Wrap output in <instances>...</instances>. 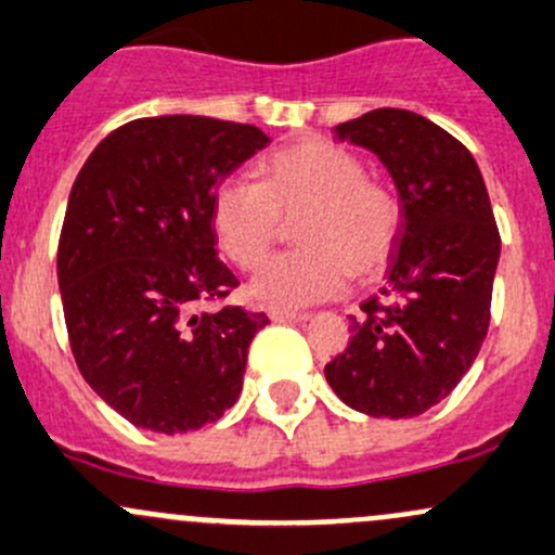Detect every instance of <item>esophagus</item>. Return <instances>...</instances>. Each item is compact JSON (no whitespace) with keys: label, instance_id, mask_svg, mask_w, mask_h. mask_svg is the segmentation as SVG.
I'll list each match as a JSON object with an SVG mask.
<instances>
[{"label":"esophagus","instance_id":"1","mask_svg":"<svg viewBox=\"0 0 555 555\" xmlns=\"http://www.w3.org/2000/svg\"><path fill=\"white\" fill-rule=\"evenodd\" d=\"M268 317H271L273 322H306L308 313L287 311V308H271V311H268Z\"/></svg>","mask_w":555,"mask_h":555}]
</instances>
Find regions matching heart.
Wrapping results in <instances>:
<instances>
[{"instance_id":"b5f03b06","label":"heart","mask_w":555,"mask_h":555,"mask_svg":"<svg viewBox=\"0 0 555 555\" xmlns=\"http://www.w3.org/2000/svg\"><path fill=\"white\" fill-rule=\"evenodd\" d=\"M260 183L225 178L212 194V231L225 258L255 268L296 220L300 249L268 258L253 295L273 308L330 300L348 276L385 271L404 233V204L383 180L366 175L351 149L311 138L276 151L258 167Z\"/></svg>"}]
</instances>
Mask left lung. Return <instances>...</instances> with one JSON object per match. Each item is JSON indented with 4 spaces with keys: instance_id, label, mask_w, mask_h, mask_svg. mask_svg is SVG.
Listing matches in <instances>:
<instances>
[{
    "instance_id": "obj_1",
    "label": "left lung",
    "mask_w": 555,
    "mask_h": 555,
    "mask_svg": "<svg viewBox=\"0 0 555 555\" xmlns=\"http://www.w3.org/2000/svg\"><path fill=\"white\" fill-rule=\"evenodd\" d=\"M335 130L388 167L404 233L385 300L361 302L326 383L356 412L417 417L452 393L487 337L500 260L492 204L470 151L415 111L377 108Z\"/></svg>"
}]
</instances>
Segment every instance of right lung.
Listing matches in <instances>:
<instances>
[{
  "label": "right lung",
  "instance_id": "obj_1",
  "mask_svg": "<svg viewBox=\"0 0 555 555\" xmlns=\"http://www.w3.org/2000/svg\"><path fill=\"white\" fill-rule=\"evenodd\" d=\"M255 125L151 116L116 127L85 162L57 242L77 366L132 425L185 434L236 404L266 313L202 311L238 287L218 260L215 185L260 151Z\"/></svg>",
  "mask_w": 555,
  "mask_h": 555
}]
</instances>
